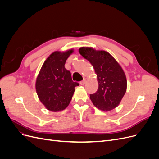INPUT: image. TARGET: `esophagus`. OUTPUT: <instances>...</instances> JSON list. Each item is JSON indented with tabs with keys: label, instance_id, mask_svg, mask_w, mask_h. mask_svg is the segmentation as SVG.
I'll return each mask as SVG.
<instances>
[{
	"label": "esophagus",
	"instance_id": "1",
	"mask_svg": "<svg viewBox=\"0 0 159 159\" xmlns=\"http://www.w3.org/2000/svg\"><path fill=\"white\" fill-rule=\"evenodd\" d=\"M85 83H86V80L84 79V80H83L82 81H80V84L81 85H84L85 84Z\"/></svg>",
	"mask_w": 159,
	"mask_h": 159
}]
</instances>
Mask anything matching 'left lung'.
I'll list each match as a JSON object with an SVG mask.
<instances>
[{
	"instance_id": "8db88e82",
	"label": "left lung",
	"mask_w": 159,
	"mask_h": 159,
	"mask_svg": "<svg viewBox=\"0 0 159 159\" xmlns=\"http://www.w3.org/2000/svg\"><path fill=\"white\" fill-rule=\"evenodd\" d=\"M79 52L92 65L97 75L98 89L90 95L93 104L103 111L116 108L127 91V78L121 66L106 51L81 47Z\"/></svg>"
}]
</instances>
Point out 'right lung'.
<instances>
[{
	"label": "right lung",
	"instance_id": "1",
	"mask_svg": "<svg viewBox=\"0 0 159 159\" xmlns=\"http://www.w3.org/2000/svg\"><path fill=\"white\" fill-rule=\"evenodd\" d=\"M73 48L55 51L47 57L36 80V91L41 103L49 111H60L68 106L75 87L79 84L71 80L70 71L65 68Z\"/></svg>",
	"mask_w": 159,
	"mask_h": 159
}]
</instances>
